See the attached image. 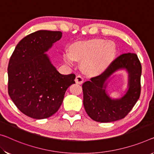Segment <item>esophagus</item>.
<instances>
[{"label":"esophagus","mask_w":154,"mask_h":154,"mask_svg":"<svg viewBox=\"0 0 154 154\" xmlns=\"http://www.w3.org/2000/svg\"><path fill=\"white\" fill-rule=\"evenodd\" d=\"M75 82H76V83L81 85L82 82H83V81H84V79H83V77L82 76V75H78L77 76H76V78H75Z\"/></svg>","instance_id":"1"}]
</instances>
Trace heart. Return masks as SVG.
Masks as SVG:
<instances>
[{"label":"heart","instance_id":"1","mask_svg":"<svg viewBox=\"0 0 154 154\" xmlns=\"http://www.w3.org/2000/svg\"><path fill=\"white\" fill-rule=\"evenodd\" d=\"M115 45L112 41L96 39L74 44L70 47V54H64V60L69 65L72 59L83 62L82 67L87 74H98L107 65L115 54Z\"/></svg>","mask_w":154,"mask_h":154}]
</instances>
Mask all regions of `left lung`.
I'll return each instance as SVG.
<instances>
[{
  "instance_id": "1",
  "label": "left lung",
  "mask_w": 154,
  "mask_h": 154,
  "mask_svg": "<svg viewBox=\"0 0 154 154\" xmlns=\"http://www.w3.org/2000/svg\"><path fill=\"white\" fill-rule=\"evenodd\" d=\"M126 69L129 73V89L120 99L112 100L105 92L104 82L117 70ZM141 63L134 53L122 54L113 60L101 74L82 84L83 105L92 120L109 122L122 119L131 112L140 98Z\"/></svg>"
}]
</instances>
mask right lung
<instances>
[{
  "instance_id": "right-lung-1",
  "label": "right lung",
  "mask_w": 154,
  "mask_h": 154,
  "mask_svg": "<svg viewBox=\"0 0 154 154\" xmlns=\"http://www.w3.org/2000/svg\"><path fill=\"white\" fill-rule=\"evenodd\" d=\"M61 36L59 31L32 33L18 42L9 59V96L27 116L44 119L54 114L67 89L75 83L74 74H60L45 54Z\"/></svg>"
}]
</instances>
